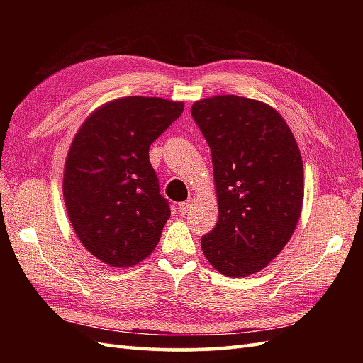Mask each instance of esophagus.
Here are the masks:
<instances>
[{
    "label": "esophagus",
    "mask_w": 363,
    "mask_h": 363,
    "mask_svg": "<svg viewBox=\"0 0 363 363\" xmlns=\"http://www.w3.org/2000/svg\"><path fill=\"white\" fill-rule=\"evenodd\" d=\"M190 207H191L190 199H187V201H184V203H179V213L181 215H187L189 211H190Z\"/></svg>",
    "instance_id": "esophagus-1"
}]
</instances>
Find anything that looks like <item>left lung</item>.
Here are the masks:
<instances>
[{"mask_svg": "<svg viewBox=\"0 0 363 363\" xmlns=\"http://www.w3.org/2000/svg\"><path fill=\"white\" fill-rule=\"evenodd\" d=\"M212 152L218 221L203 235L211 265L229 277L268 265L295 233L304 196L303 159L287 123L256 99L223 95L191 106Z\"/></svg>", "mask_w": 363, "mask_h": 363, "instance_id": "1", "label": "left lung"}]
</instances>
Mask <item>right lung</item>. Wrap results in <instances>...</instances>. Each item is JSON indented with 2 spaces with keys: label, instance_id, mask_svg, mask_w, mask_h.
Listing matches in <instances>:
<instances>
[{
  "label": "right lung",
  "instance_id": "1",
  "mask_svg": "<svg viewBox=\"0 0 363 363\" xmlns=\"http://www.w3.org/2000/svg\"><path fill=\"white\" fill-rule=\"evenodd\" d=\"M184 103L128 96L99 107L74 135L64 199L76 235L111 267H130L156 248L169 203L160 195L150 146Z\"/></svg>",
  "mask_w": 363,
  "mask_h": 363
}]
</instances>
